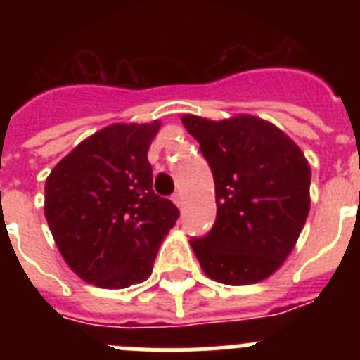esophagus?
Returning a JSON list of instances; mask_svg holds the SVG:
<instances>
[{
  "mask_svg": "<svg viewBox=\"0 0 360 360\" xmlns=\"http://www.w3.org/2000/svg\"><path fill=\"white\" fill-rule=\"evenodd\" d=\"M173 202L176 203L178 207H182V203H184V198H182V195H180V193H174V195H173Z\"/></svg>",
  "mask_w": 360,
  "mask_h": 360,
  "instance_id": "34e87169",
  "label": "esophagus"
}]
</instances>
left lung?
<instances>
[{
	"label": "left lung",
	"mask_w": 360,
	"mask_h": 360,
	"mask_svg": "<svg viewBox=\"0 0 360 360\" xmlns=\"http://www.w3.org/2000/svg\"><path fill=\"white\" fill-rule=\"evenodd\" d=\"M216 189V221L191 247L202 270L225 285L274 274L294 249L310 211L311 171L299 146L252 115L209 120L184 115Z\"/></svg>",
	"instance_id": "obj_1"
}]
</instances>
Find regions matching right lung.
Masks as SVG:
<instances>
[{"instance_id": "1", "label": "right lung", "mask_w": 360, "mask_h": 360, "mask_svg": "<svg viewBox=\"0 0 360 360\" xmlns=\"http://www.w3.org/2000/svg\"><path fill=\"white\" fill-rule=\"evenodd\" d=\"M160 122L111 124L88 136L44 184V216L70 269L86 283L128 288L151 276L180 211L153 191L148 149Z\"/></svg>"}]
</instances>
